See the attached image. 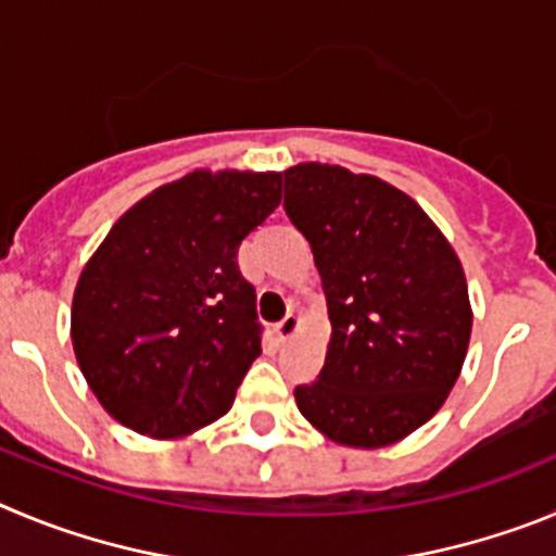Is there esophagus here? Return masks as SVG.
<instances>
[{"instance_id":"obj_1","label":"esophagus","mask_w":556,"mask_h":556,"mask_svg":"<svg viewBox=\"0 0 556 556\" xmlns=\"http://www.w3.org/2000/svg\"><path fill=\"white\" fill-rule=\"evenodd\" d=\"M299 327H302V318H299L296 313H288L274 329H277L279 340H290V338H293V334L299 332Z\"/></svg>"}]
</instances>
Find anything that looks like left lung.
Listing matches in <instances>:
<instances>
[{"mask_svg":"<svg viewBox=\"0 0 556 556\" xmlns=\"http://www.w3.org/2000/svg\"><path fill=\"white\" fill-rule=\"evenodd\" d=\"M285 213L309 241L332 338L299 413L352 448L399 443L432 418L463 371L471 302L457 252L415 199L327 163L285 172Z\"/></svg>","mask_w":556,"mask_h":556,"instance_id":"1","label":"left lung"}]
</instances>
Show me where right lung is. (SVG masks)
<instances>
[{
	"instance_id": "add662e5",
	"label": "right lung",
	"mask_w": 556,
	"mask_h": 556,
	"mask_svg": "<svg viewBox=\"0 0 556 556\" xmlns=\"http://www.w3.org/2000/svg\"><path fill=\"white\" fill-rule=\"evenodd\" d=\"M282 199L277 172H199L113 224L74 288L72 343L104 409L157 440L218 421L257 359L238 247Z\"/></svg>"
}]
</instances>
